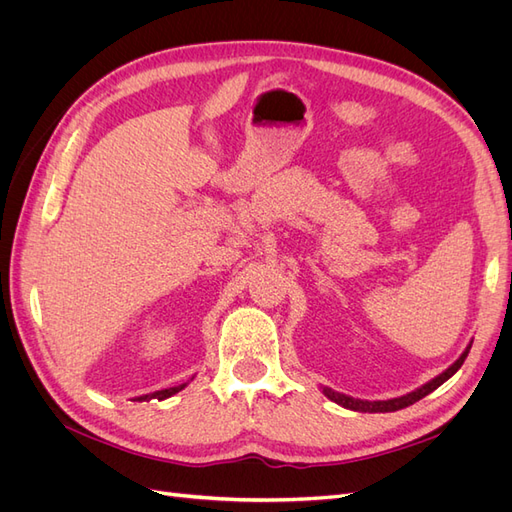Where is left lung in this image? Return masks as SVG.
<instances>
[{"label":"left lung","mask_w":512,"mask_h":512,"mask_svg":"<svg viewBox=\"0 0 512 512\" xmlns=\"http://www.w3.org/2000/svg\"><path fill=\"white\" fill-rule=\"evenodd\" d=\"M472 348V342L466 346V350L461 352L459 359L448 365L442 374H438L436 378H431L429 382H425L423 386H418V389L401 395V397H393V399H376V401H369V399H356V397H350V395H344V393H337L333 389H329V386H322V393L324 397H329L331 401H335L337 406H342L346 410H354V412H395V410H401V408H408L412 404H416L418 399H423L425 395H429L431 391H436L440 384H444L448 378L457 374V369L463 365V361H466V356Z\"/></svg>","instance_id":"obj_1"}]
</instances>
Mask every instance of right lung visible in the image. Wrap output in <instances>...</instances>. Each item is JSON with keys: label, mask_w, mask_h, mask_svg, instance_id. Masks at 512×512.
I'll return each mask as SVG.
<instances>
[{"label": "right lung", "mask_w": 512, "mask_h": 512, "mask_svg": "<svg viewBox=\"0 0 512 512\" xmlns=\"http://www.w3.org/2000/svg\"><path fill=\"white\" fill-rule=\"evenodd\" d=\"M192 378H194V376H192ZM192 378H190V380H192ZM190 380H188V382H183V384H177V386H168V389H160V391H153V393H147V395L132 397V401H149V399H158V401H162V399H168V397L177 395L179 391H183L185 386L190 384Z\"/></svg>", "instance_id": "1"}]
</instances>
